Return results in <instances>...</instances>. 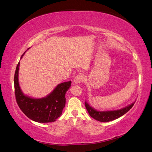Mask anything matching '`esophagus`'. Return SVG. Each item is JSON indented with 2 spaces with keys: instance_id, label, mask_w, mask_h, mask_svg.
Instances as JSON below:
<instances>
[{
  "instance_id": "esophagus-1",
  "label": "esophagus",
  "mask_w": 152,
  "mask_h": 152,
  "mask_svg": "<svg viewBox=\"0 0 152 152\" xmlns=\"http://www.w3.org/2000/svg\"><path fill=\"white\" fill-rule=\"evenodd\" d=\"M83 76L82 75H77L75 77L73 82L75 84H77V83H79L80 82H82V81H83Z\"/></svg>"
}]
</instances>
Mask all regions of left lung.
Wrapping results in <instances>:
<instances>
[{"label": "left lung", "mask_w": 152, "mask_h": 152, "mask_svg": "<svg viewBox=\"0 0 152 152\" xmlns=\"http://www.w3.org/2000/svg\"><path fill=\"white\" fill-rule=\"evenodd\" d=\"M134 104H135V102L124 107L116 109V110L99 111L93 107L87 101H85V105L89 115L94 119L102 122H107L121 117L130 110V109L133 106Z\"/></svg>", "instance_id": "8db88e82"}]
</instances>
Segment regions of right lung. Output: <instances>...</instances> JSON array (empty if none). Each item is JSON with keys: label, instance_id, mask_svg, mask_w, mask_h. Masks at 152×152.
I'll list each match as a JSON object with an SVG mask.
<instances>
[{"label": "right lung", "instance_id": "add662e5", "mask_svg": "<svg viewBox=\"0 0 152 152\" xmlns=\"http://www.w3.org/2000/svg\"><path fill=\"white\" fill-rule=\"evenodd\" d=\"M26 52H24L20 59ZM19 65L20 61L17 66L14 76L15 94L19 108L24 115L33 121L39 123L56 121L61 115L63 109L65 107V94L71 86V82L70 81L58 84L50 93L45 97L31 98L24 94L20 89L19 82Z\"/></svg>", "mask_w": 152, "mask_h": 152}]
</instances>
